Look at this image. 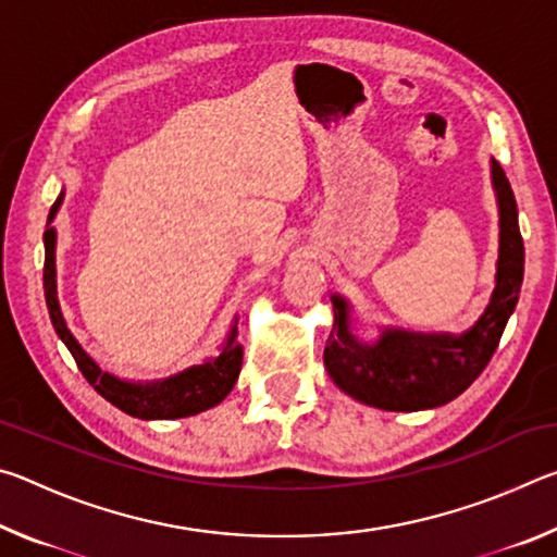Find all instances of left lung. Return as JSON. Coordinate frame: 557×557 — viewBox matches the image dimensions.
Wrapping results in <instances>:
<instances>
[{
    "label": "left lung",
    "mask_w": 557,
    "mask_h": 557,
    "mask_svg": "<svg viewBox=\"0 0 557 557\" xmlns=\"http://www.w3.org/2000/svg\"><path fill=\"white\" fill-rule=\"evenodd\" d=\"M488 164L498 206V260L494 292L474 326L461 334L379 329V336L363 342L354 332V307L332 295L334 332L324 348V366L354 400L393 412L440 408L465 393L492 361L521 295L523 238L511 184L496 159Z\"/></svg>",
    "instance_id": "left-lung-1"
}]
</instances>
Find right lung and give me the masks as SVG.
I'll return each mask as SVG.
<instances>
[{
	"mask_svg": "<svg viewBox=\"0 0 557 557\" xmlns=\"http://www.w3.org/2000/svg\"><path fill=\"white\" fill-rule=\"evenodd\" d=\"M63 203V191L55 203L51 206L49 223L44 231V295L46 307H49L51 324L59 334L61 342L69 348L71 356L78 363L81 373L86 381L96 388L102 398L115 405L122 412L132 414L139 420H176L188 418V414H199L203 410L219 405L225 395L233 391L235 381H238L240 363H243V346L238 344V317L233 319L231 332L225 334V342L221 344L219 356L206 358V361L188 366V369L178 371L169 379L159 381H125L117 379L108 371H102L92 358L83 351L78 338L71 334L69 324H65L61 301H59V285H55V235L53 219Z\"/></svg>",
	"mask_w": 557,
	"mask_h": 557,
	"instance_id": "right-lung-1",
	"label": "right lung"
}]
</instances>
